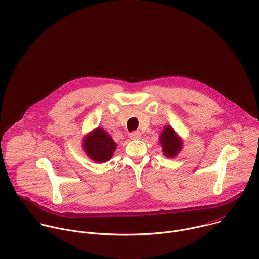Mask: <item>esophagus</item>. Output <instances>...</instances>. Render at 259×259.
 I'll list each match as a JSON object with an SVG mask.
<instances>
[{"mask_svg":"<svg viewBox=\"0 0 259 259\" xmlns=\"http://www.w3.org/2000/svg\"><path fill=\"white\" fill-rule=\"evenodd\" d=\"M141 133L139 132V131H135V132H132L131 134H130V138L132 139V140H139L140 138H141Z\"/></svg>","mask_w":259,"mask_h":259,"instance_id":"esophagus-1","label":"esophagus"}]
</instances>
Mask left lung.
Wrapping results in <instances>:
<instances>
[{
    "label": "left lung",
    "mask_w": 259,
    "mask_h": 259,
    "mask_svg": "<svg viewBox=\"0 0 259 259\" xmlns=\"http://www.w3.org/2000/svg\"><path fill=\"white\" fill-rule=\"evenodd\" d=\"M160 144L162 145L163 152L167 157H175L181 149V141L175 135L171 126H166L161 135Z\"/></svg>",
    "instance_id": "8db88e82"
}]
</instances>
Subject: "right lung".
Listing matches in <instances>:
<instances>
[{
	"label": "right lung",
	"mask_w": 259,
	"mask_h": 259,
	"mask_svg": "<svg viewBox=\"0 0 259 259\" xmlns=\"http://www.w3.org/2000/svg\"><path fill=\"white\" fill-rule=\"evenodd\" d=\"M84 149L90 159L103 163L111 159L116 144L104 130L96 128L85 138Z\"/></svg>",
	"instance_id": "add662e5"
}]
</instances>
